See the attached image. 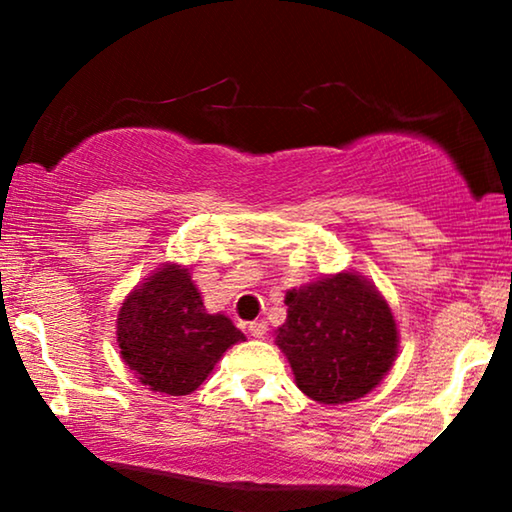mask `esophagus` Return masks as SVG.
<instances>
[{"mask_svg": "<svg viewBox=\"0 0 512 512\" xmlns=\"http://www.w3.org/2000/svg\"><path fill=\"white\" fill-rule=\"evenodd\" d=\"M249 333L254 335V338H265V335H268V321H263V319L251 321Z\"/></svg>", "mask_w": 512, "mask_h": 512, "instance_id": "1", "label": "esophagus"}]
</instances>
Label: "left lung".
<instances>
[{
  "label": "left lung",
  "mask_w": 512,
  "mask_h": 512,
  "mask_svg": "<svg viewBox=\"0 0 512 512\" xmlns=\"http://www.w3.org/2000/svg\"><path fill=\"white\" fill-rule=\"evenodd\" d=\"M277 347L298 389L324 405L373 391L394 366L398 328L391 307L366 277L338 272L286 291Z\"/></svg>",
  "instance_id": "8db88e82"
}]
</instances>
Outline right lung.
I'll return each instance as SVG.
<instances>
[{"instance_id":"right-lung-1","label":"right lung","mask_w":512,"mask_h":512,"mask_svg":"<svg viewBox=\"0 0 512 512\" xmlns=\"http://www.w3.org/2000/svg\"><path fill=\"white\" fill-rule=\"evenodd\" d=\"M125 366L151 391L186 396L244 333L226 314H209L191 270L163 263L125 296L116 319Z\"/></svg>"}]
</instances>
